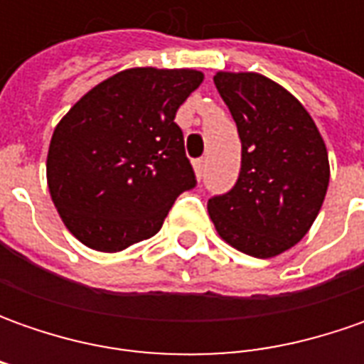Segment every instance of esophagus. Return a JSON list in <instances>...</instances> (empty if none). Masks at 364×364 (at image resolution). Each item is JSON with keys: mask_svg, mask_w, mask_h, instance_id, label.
<instances>
[{"mask_svg": "<svg viewBox=\"0 0 364 364\" xmlns=\"http://www.w3.org/2000/svg\"><path fill=\"white\" fill-rule=\"evenodd\" d=\"M192 166H194V172H196V178H200L204 172V160L200 158V160H194L192 161Z\"/></svg>", "mask_w": 364, "mask_h": 364, "instance_id": "obj_1", "label": "esophagus"}]
</instances>
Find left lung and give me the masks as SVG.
<instances>
[{
	"instance_id": "left-lung-1",
	"label": "left lung",
	"mask_w": 364,
	"mask_h": 364,
	"mask_svg": "<svg viewBox=\"0 0 364 364\" xmlns=\"http://www.w3.org/2000/svg\"><path fill=\"white\" fill-rule=\"evenodd\" d=\"M241 137L237 184L208 200L223 241L269 259L300 243L318 217L330 180L326 144L300 101L257 73L215 75Z\"/></svg>"
}]
</instances>
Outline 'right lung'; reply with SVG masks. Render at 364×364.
I'll list each match as a JSON object with an SVG mask.
<instances>
[{"label":"right lung","instance_id":"1","mask_svg":"<svg viewBox=\"0 0 364 364\" xmlns=\"http://www.w3.org/2000/svg\"><path fill=\"white\" fill-rule=\"evenodd\" d=\"M204 75L137 66L109 77L54 127L46 180L78 241L117 253L160 231L174 200L194 188L176 111Z\"/></svg>","mask_w":364,"mask_h":364}]
</instances>
